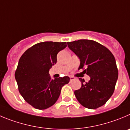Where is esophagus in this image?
Listing matches in <instances>:
<instances>
[{
    "instance_id": "esophagus-1",
    "label": "esophagus",
    "mask_w": 130,
    "mask_h": 130,
    "mask_svg": "<svg viewBox=\"0 0 130 130\" xmlns=\"http://www.w3.org/2000/svg\"><path fill=\"white\" fill-rule=\"evenodd\" d=\"M76 78H75L74 77H73V76H70V81H71V82H72V81L74 80Z\"/></svg>"
}]
</instances>
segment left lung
I'll return each instance as SVG.
<instances>
[{
    "label": "left lung",
    "mask_w": 130,
    "mask_h": 130,
    "mask_svg": "<svg viewBox=\"0 0 130 130\" xmlns=\"http://www.w3.org/2000/svg\"><path fill=\"white\" fill-rule=\"evenodd\" d=\"M69 48L80 59L78 69L90 77L88 82L79 78L82 87L74 91L76 99L84 107L95 109L112 95L118 79L116 59L106 47L91 40L67 42Z\"/></svg>",
    "instance_id": "8db88e82"
}]
</instances>
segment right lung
<instances>
[{"label": "right lung", "instance_id": "1", "mask_svg": "<svg viewBox=\"0 0 130 130\" xmlns=\"http://www.w3.org/2000/svg\"><path fill=\"white\" fill-rule=\"evenodd\" d=\"M66 47V42H40L28 48L20 57L15 79L24 100L35 108L45 110L53 106L62 87L69 83L68 76L53 79L48 74L56 63L58 53Z\"/></svg>", "mask_w": 130, "mask_h": 130}]
</instances>
